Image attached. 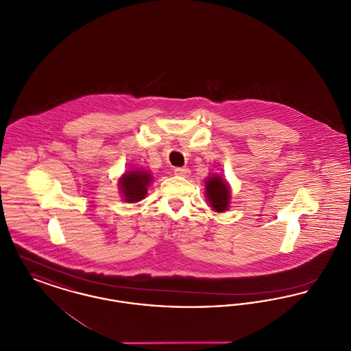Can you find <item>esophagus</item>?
<instances>
[{
	"label": "esophagus",
	"instance_id": "1",
	"mask_svg": "<svg viewBox=\"0 0 351 351\" xmlns=\"http://www.w3.org/2000/svg\"><path fill=\"white\" fill-rule=\"evenodd\" d=\"M189 173H191V171H189L188 168H175V175H178V176H182V178H186V176H189Z\"/></svg>",
	"mask_w": 351,
	"mask_h": 351
}]
</instances>
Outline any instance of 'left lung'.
<instances>
[{
	"mask_svg": "<svg viewBox=\"0 0 351 351\" xmlns=\"http://www.w3.org/2000/svg\"><path fill=\"white\" fill-rule=\"evenodd\" d=\"M205 197L212 210L222 213L229 210L232 191L226 179L213 173L205 179Z\"/></svg>",
	"mask_w": 351,
	"mask_h": 351,
	"instance_id": "1",
	"label": "left lung"
}]
</instances>
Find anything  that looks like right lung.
Instances as JSON below:
<instances>
[{
    "label": "right lung",
    "instance_id": "add662e5",
    "mask_svg": "<svg viewBox=\"0 0 351 351\" xmlns=\"http://www.w3.org/2000/svg\"><path fill=\"white\" fill-rule=\"evenodd\" d=\"M152 179L154 178L150 171L143 168H134L123 172L118 179V189L122 200L128 204L143 200L147 195Z\"/></svg>",
    "mask_w": 351,
    "mask_h": 351
}]
</instances>
